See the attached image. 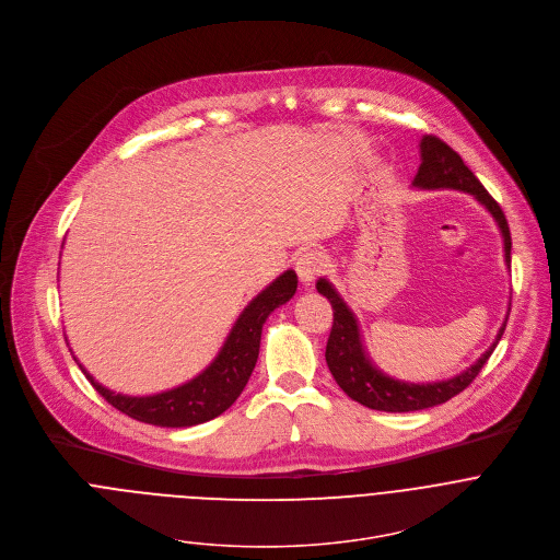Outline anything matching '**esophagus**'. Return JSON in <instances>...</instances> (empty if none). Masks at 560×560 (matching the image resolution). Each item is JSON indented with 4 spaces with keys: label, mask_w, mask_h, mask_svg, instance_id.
Returning a JSON list of instances; mask_svg holds the SVG:
<instances>
[{
    "label": "esophagus",
    "mask_w": 560,
    "mask_h": 560,
    "mask_svg": "<svg viewBox=\"0 0 560 560\" xmlns=\"http://www.w3.org/2000/svg\"><path fill=\"white\" fill-rule=\"evenodd\" d=\"M325 270H327V259L318 250H305L296 259V275L305 285H310L314 279H318Z\"/></svg>",
    "instance_id": "esophagus-1"
}]
</instances>
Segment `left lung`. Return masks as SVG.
Here are the masks:
<instances>
[{
  "label": "left lung",
  "instance_id": "8db88e82",
  "mask_svg": "<svg viewBox=\"0 0 560 560\" xmlns=\"http://www.w3.org/2000/svg\"><path fill=\"white\" fill-rule=\"evenodd\" d=\"M421 165L415 176V185L423 189H439V187H452L474 194L498 220L502 235H504V250L506 261L511 264V229L506 222V215L500 207V202L485 189V185L476 178V174L465 165L463 156L447 145L436 135H425L421 141ZM318 292L331 303L334 310V325L327 340V366L338 382V386L358 404L382 410V412H415L425 410L439 404L450 401L452 397L460 395L482 371V366L489 362L491 353L495 351L498 342L504 336L506 323L502 325L495 345L465 373L456 375L454 380L439 382V384H404L397 380H390L382 375L366 358L358 331V323L349 307L342 303V299L336 294V290L320 279L316 283Z\"/></svg>",
  "mask_w": 560,
  "mask_h": 560
}]
</instances>
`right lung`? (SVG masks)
I'll return each mask as SVG.
<instances>
[{
	"instance_id": "obj_1",
	"label": "right lung",
	"mask_w": 560,
	"mask_h": 560,
	"mask_svg": "<svg viewBox=\"0 0 560 560\" xmlns=\"http://www.w3.org/2000/svg\"><path fill=\"white\" fill-rule=\"evenodd\" d=\"M294 292L296 275L288 270L242 312L215 362L194 382L170 393L154 397H124L102 388L84 369L82 373L106 404L130 419L163 428H189L205 423L231 408L242 395L259 355L261 327L266 318L272 310L288 303Z\"/></svg>"
}]
</instances>
